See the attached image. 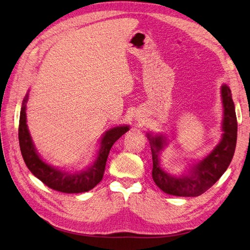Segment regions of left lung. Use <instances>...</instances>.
<instances>
[{"label": "left lung", "mask_w": 250, "mask_h": 250, "mask_svg": "<svg viewBox=\"0 0 250 250\" xmlns=\"http://www.w3.org/2000/svg\"><path fill=\"white\" fill-rule=\"evenodd\" d=\"M224 108L222 139L216 148L202 161L195 164L188 174L175 177L165 172L160 165V153L166 145L164 135H155L148 139L152 152V178L161 190L169 195L181 197H196L203 194L222 176L232 160L237 144V117L229 87H221Z\"/></svg>", "instance_id": "1"}]
</instances>
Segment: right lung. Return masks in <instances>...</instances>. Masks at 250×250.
<instances>
[{
    "label": "right lung",
    "instance_id": "1",
    "mask_svg": "<svg viewBox=\"0 0 250 250\" xmlns=\"http://www.w3.org/2000/svg\"><path fill=\"white\" fill-rule=\"evenodd\" d=\"M28 95L22 100L20 125H19V141L21 152L28 169L31 171L42 183L53 190L62 193H83L92 190L103 178L109 151L113 144L122 135L129 130V126L113 127L104 133L100 143V149L98 151L97 158L94 164L86 170L76 173H69L56 169L44 163L37 154L34 144L28 130L26 118V103Z\"/></svg>",
    "mask_w": 250,
    "mask_h": 250
}]
</instances>
